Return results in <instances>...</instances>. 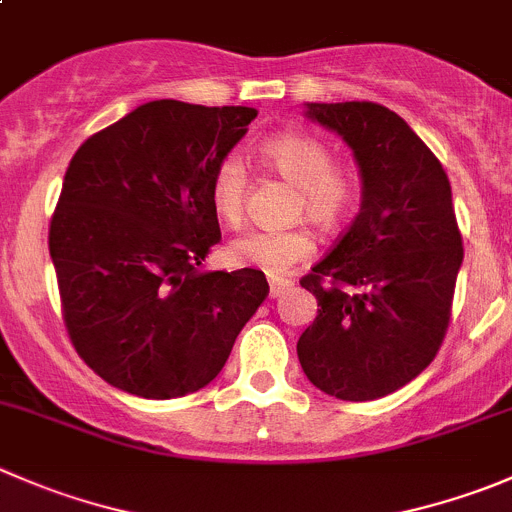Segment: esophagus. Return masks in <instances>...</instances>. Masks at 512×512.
I'll list each match as a JSON object with an SVG mask.
<instances>
[{"instance_id":"34e87169","label":"esophagus","mask_w":512,"mask_h":512,"mask_svg":"<svg viewBox=\"0 0 512 512\" xmlns=\"http://www.w3.org/2000/svg\"><path fill=\"white\" fill-rule=\"evenodd\" d=\"M292 287L290 280H270V297H280L285 295L287 290Z\"/></svg>"}]
</instances>
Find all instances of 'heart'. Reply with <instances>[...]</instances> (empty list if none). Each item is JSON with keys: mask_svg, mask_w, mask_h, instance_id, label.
<instances>
[{"mask_svg": "<svg viewBox=\"0 0 512 512\" xmlns=\"http://www.w3.org/2000/svg\"><path fill=\"white\" fill-rule=\"evenodd\" d=\"M257 155L267 167L292 182L295 207L322 227H335L355 202V177L332 162L330 150L305 132H280L260 142ZM247 170L237 155H225L212 170L210 200L217 217L237 225L245 215ZM315 252V237L305 227L290 230H250L227 245L230 265H250L272 277L287 275L297 262Z\"/></svg>", "mask_w": 512, "mask_h": 512, "instance_id": "1", "label": "heart"}]
</instances>
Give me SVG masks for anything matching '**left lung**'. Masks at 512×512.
Returning a JSON list of instances; mask_svg holds the SVG:
<instances>
[{
	"instance_id": "8db88e82",
	"label": "left lung",
	"mask_w": 512,
	"mask_h": 512,
	"mask_svg": "<svg viewBox=\"0 0 512 512\" xmlns=\"http://www.w3.org/2000/svg\"><path fill=\"white\" fill-rule=\"evenodd\" d=\"M307 114L350 145L362 205L300 280L317 317L297 357L322 393L365 403L408 385L438 355L463 235L443 165L400 114L375 102L307 104Z\"/></svg>"
}]
</instances>
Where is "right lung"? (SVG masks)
I'll return each mask as SVG.
<instances>
[{
  "instance_id": "right-lung-1",
  "label": "right lung",
  "mask_w": 512,
  "mask_h": 512,
  "mask_svg": "<svg viewBox=\"0 0 512 512\" xmlns=\"http://www.w3.org/2000/svg\"><path fill=\"white\" fill-rule=\"evenodd\" d=\"M252 107L157 99L89 137L49 220L62 320L77 355L124 393L170 400L205 388L265 302V272H205L222 240L217 162Z\"/></svg>"
}]
</instances>
